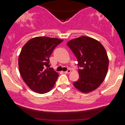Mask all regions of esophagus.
I'll return each mask as SVG.
<instances>
[{
    "label": "esophagus",
    "mask_w": 125,
    "mask_h": 125,
    "mask_svg": "<svg viewBox=\"0 0 125 125\" xmlns=\"http://www.w3.org/2000/svg\"><path fill=\"white\" fill-rule=\"evenodd\" d=\"M71 70H70V69H69V70H68L66 71H65V72H64V73H65V74H69V73H71Z\"/></svg>",
    "instance_id": "1"
}]
</instances>
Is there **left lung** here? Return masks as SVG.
Returning <instances> with one entry per match:
<instances>
[{
  "label": "left lung",
  "mask_w": 125,
  "mask_h": 125,
  "mask_svg": "<svg viewBox=\"0 0 125 125\" xmlns=\"http://www.w3.org/2000/svg\"><path fill=\"white\" fill-rule=\"evenodd\" d=\"M77 60L79 79L74 86L83 93L95 90L107 74L109 59L101 43L88 37H80L68 42Z\"/></svg>",
  "instance_id": "obj_1"
}]
</instances>
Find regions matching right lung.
Returning a JSON list of instances; mask_svg holds the SVG:
<instances>
[{
  "mask_svg": "<svg viewBox=\"0 0 125 125\" xmlns=\"http://www.w3.org/2000/svg\"><path fill=\"white\" fill-rule=\"evenodd\" d=\"M63 40L38 37L28 41L18 59L20 74L27 85L40 94L52 88L59 77L49 64V57Z\"/></svg>",
  "mask_w": 125,
  "mask_h": 125,
  "instance_id": "right-lung-1",
  "label": "right lung"
}]
</instances>
